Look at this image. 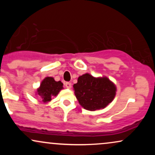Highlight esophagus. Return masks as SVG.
I'll return each instance as SVG.
<instances>
[{
	"label": "esophagus",
	"mask_w": 155,
	"mask_h": 155,
	"mask_svg": "<svg viewBox=\"0 0 155 155\" xmlns=\"http://www.w3.org/2000/svg\"><path fill=\"white\" fill-rule=\"evenodd\" d=\"M65 86L66 87V88H68V89H71V82H65Z\"/></svg>",
	"instance_id": "1"
}]
</instances>
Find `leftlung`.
I'll use <instances>...</instances> for the list:
<instances>
[{
    "label": "left lung",
    "instance_id": "obj_1",
    "mask_svg": "<svg viewBox=\"0 0 155 155\" xmlns=\"http://www.w3.org/2000/svg\"><path fill=\"white\" fill-rule=\"evenodd\" d=\"M74 89L80 105L90 111L104 108L116 94V87L108 78H95L89 74L79 76Z\"/></svg>",
    "mask_w": 155,
    "mask_h": 155
}]
</instances>
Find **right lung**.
<instances>
[{"label": "right lung", "mask_w": 155, "mask_h": 155, "mask_svg": "<svg viewBox=\"0 0 155 155\" xmlns=\"http://www.w3.org/2000/svg\"><path fill=\"white\" fill-rule=\"evenodd\" d=\"M63 84L61 81H56L52 77L45 78L37 90L38 97L42 99L44 103L50 101L51 97L56 96L63 89Z\"/></svg>", "instance_id": "obj_1"}]
</instances>
